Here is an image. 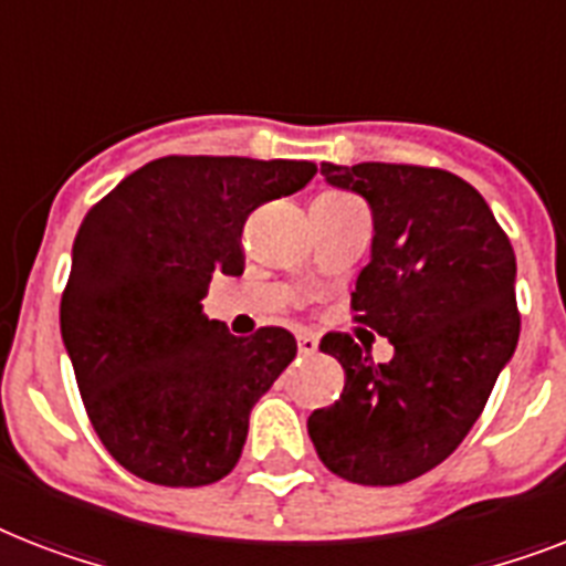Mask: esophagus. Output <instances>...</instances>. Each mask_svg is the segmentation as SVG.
Returning <instances> with one entry per match:
<instances>
[{
  "label": "esophagus",
  "instance_id": "obj_1",
  "mask_svg": "<svg viewBox=\"0 0 566 566\" xmlns=\"http://www.w3.org/2000/svg\"><path fill=\"white\" fill-rule=\"evenodd\" d=\"M296 346H300V355L302 358H308V355L317 353V337H311V335H300L296 337Z\"/></svg>",
  "mask_w": 566,
  "mask_h": 566
}]
</instances>
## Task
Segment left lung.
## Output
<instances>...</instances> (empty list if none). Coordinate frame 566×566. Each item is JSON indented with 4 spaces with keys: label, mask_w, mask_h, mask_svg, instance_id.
<instances>
[{
    "label": "left lung",
    "mask_w": 566,
    "mask_h": 566,
    "mask_svg": "<svg viewBox=\"0 0 566 566\" xmlns=\"http://www.w3.org/2000/svg\"><path fill=\"white\" fill-rule=\"evenodd\" d=\"M319 172L370 205L376 234L353 311L394 358L373 364L349 335L323 337L346 385L311 413L308 434L346 482H411L455 452L517 349V258L482 193L452 172L378 161Z\"/></svg>",
    "instance_id": "8db88e82"
}]
</instances>
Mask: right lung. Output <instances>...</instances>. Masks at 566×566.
Wrapping results in <instances>:
<instances>
[{
	"mask_svg": "<svg viewBox=\"0 0 566 566\" xmlns=\"http://www.w3.org/2000/svg\"><path fill=\"white\" fill-rule=\"evenodd\" d=\"M314 172L311 161L167 155L84 217L61 337L102 447L137 479L202 488L238 464L249 411L296 358V340L279 326L229 335L202 300L213 273H243L249 213Z\"/></svg>",
	"mask_w": 566,
	"mask_h": 566,
	"instance_id": "right-lung-1",
	"label": "right lung"
}]
</instances>
